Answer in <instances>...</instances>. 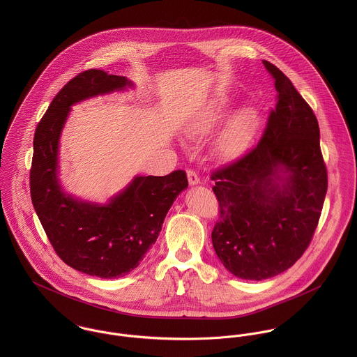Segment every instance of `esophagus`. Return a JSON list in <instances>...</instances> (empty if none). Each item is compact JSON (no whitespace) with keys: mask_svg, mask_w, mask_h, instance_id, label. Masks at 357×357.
Listing matches in <instances>:
<instances>
[{"mask_svg":"<svg viewBox=\"0 0 357 357\" xmlns=\"http://www.w3.org/2000/svg\"><path fill=\"white\" fill-rule=\"evenodd\" d=\"M187 177H188V183H190L191 185H195V184L199 183V176H198V173H197L195 170H192V169H188V170H187Z\"/></svg>","mask_w":357,"mask_h":357,"instance_id":"34e87169","label":"esophagus"}]
</instances>
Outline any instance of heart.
<instances>
[{
  "mask_svg": "<svg viewBox=\"0 0 357 357\" xmlns=\"http://www.w3.org/2000/svg\"><path fill=\"white\" fill-rule=\"evenodd\" d=\"M227 102L224 100L211 104L199 116L195 130L197 133L211 132L225 116ZM257 123V112L253 108H245L239 111L225 126L217 140V151L224 156H232L241 153Z\"/></svg>",
  "mask_w": 357,
  "mask_h": 357,
  "instance_id": "obj_1",
  "label": "heart"
}]
</instances>
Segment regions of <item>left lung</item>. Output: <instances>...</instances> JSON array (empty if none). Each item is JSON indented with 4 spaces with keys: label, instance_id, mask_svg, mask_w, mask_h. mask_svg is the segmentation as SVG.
<instances>
[{
    "label": "left lung",
    "instance_id": "8db88e82",
    "mask_svg": "<svg viewBox=\"0 0 357 357\" xmlns=\"http://www.w3.org/2000/svg\"><path fill=\"white\" fill-rule=\"evenodd\" d=\"M275 79L276 105L255 147L211 172L220 218L211 242L235 276H276L304 255L327 192L316 115L291 81L262 60Z\"/></svg>",
    "mask_w": 357,
    "mask_h": 357
}]
</instances>
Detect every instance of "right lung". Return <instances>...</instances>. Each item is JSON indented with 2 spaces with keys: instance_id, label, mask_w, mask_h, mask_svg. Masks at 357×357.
<instances>
[{
  "instance_id": "1",
  "label": "right lung",
  "mask_w": 357,
  "mask_h": 357,
  "mask_svg": "<svg viewBox=\"0 0 357 357\" xmlns=\"http://www.w3.org/2000/svg\"><path fill=\"white\" fill-rule=\"evenodd\" d=\"M132 86L125 77L91 68L68 81L54 96L34 135L30 194L52 248L71 268L112 279L139 266L162 229L177 195L188 187L184 170L167 176H137L109 204L66 195L57 180L59 137L71 105Z\"/></svg>"
}]
</instances>
